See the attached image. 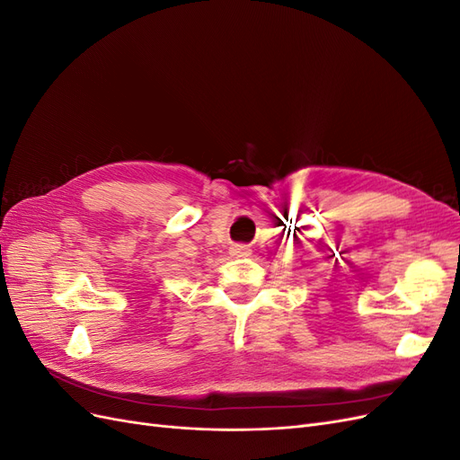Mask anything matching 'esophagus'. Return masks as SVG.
Wrapping results in <instances>:
<instances>
[{"label":"esophagus","instance_id":"34e87169","mask_svg":"<svg viewBox=\"0 0 460 460\" xmlns=\"http://www.w3.org/2000/svg\"><path fill=\"white\" fill-rule=\"evenodd\" d=\"M230 255L235 257V259H243V257H249L252 255V249H249L247 245H232L230 247Z\"/></svg>","mask_w":460,"mask_h":460}]
</instances>
